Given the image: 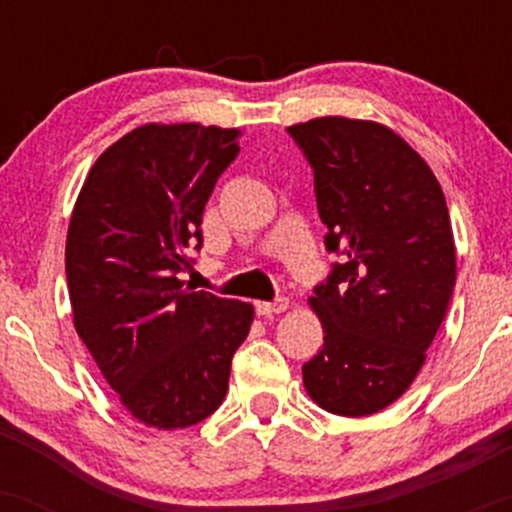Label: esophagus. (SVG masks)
I'll list each match as a JSON object with an SVG mask.
<instances>
[{
  "label": "esophagus",
  "instance_id": "esophagus-1",
  "mask_svg": "<svg viewBox=\"0 0 512 512\" xmlns=\"http://www.w3.org/2000/svg\"><path fill=\"white\" fill-rule=\"evenodd\" d=\"M289 310V298H276L274 303H260L257 305V313L264 317H272V315H281Z\"/></svg>",
  "mask_w": 512,
  "mask_h": 512
}]
</instances>
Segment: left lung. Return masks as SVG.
I'll return each mask as SVG.
<instances>
[{
    "label": "left lung",
    "instance_id": "left-lung-1",
    "mask_svg": "<svg viewBox=\"0 0 512 512\" xmlns=\"http://www.w3.org/2000/svg\"><path fill=\"white\" fill-rule=\"evenodd\" d=\"M315 173L327 284L308 298L325 346L303 366L320 409L370 416L414 383L457 279L443 187L428 163L387 125L327 115L289 127Z\"/></svg>",
    "mask_w": 512,
    "mask_h": 512
}]
</instances>
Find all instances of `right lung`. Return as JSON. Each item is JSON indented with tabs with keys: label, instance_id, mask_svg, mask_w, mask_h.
Masks as SVG:
<instances>
[{
	"label": "right lung",
	"instance_id": "right-lung-1",
	"mask_svg": "<svg viewBox=\"0 0 512 512\" xmlns=\"http://www.w3.org/2000/svg\"><path fill=\"white\" fill-rule=\"evenodd\" d=\"M240 129L149 122L88 170L67 231L74 330L120 404L158 431L195 426L221 407L250 303L187 289L182 269Z\"/></svg>",
	"mask_w": 512,
	"mask_h": 512
}]
</instances>
